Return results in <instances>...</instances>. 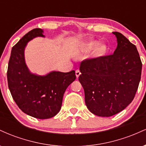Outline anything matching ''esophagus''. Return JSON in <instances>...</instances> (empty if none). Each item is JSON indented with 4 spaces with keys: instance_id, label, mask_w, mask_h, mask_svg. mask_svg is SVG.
I'll list each match as a JSON object with an SVG mask.
<instances>
[{
    "instance_id": "1",
    "label": "esophagus",
    "mask_w": 146,
    "mask_h": 146,
    "mask_svg": "<svg viewBox=\"0 0 146 146\" xmlns=\"http://www.w3.org/2000/svg\"><path fill=\"white\" fill-rule=\"evenodd\" d=\"M80 74H81V72L80 71V70H76V71H75V75H76L77 78H79Z\"/></svg>"
}]
</instances>
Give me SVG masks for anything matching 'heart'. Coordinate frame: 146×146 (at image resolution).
<instances>
[{"label": "heart", "mask_w": 146, "mask_h": 146, "mask_svg": "<svg viewBox=\"0 0 146 146\" xmlns=\"http://www.w3.org/2000/svg\"><path fill=\"white\" fill-rule=\"evenodd\" d=\"M98 42L94 40H90L87 42L86 44H84V48L86 50H90L93 48H94L97 44H98ZM106 51V46L104 44H100L98 47L96 48L94 52V56L95 57H100L103 56L104 54Z\"/></svg>", "instance_id": "obj_1"}]
</instances>
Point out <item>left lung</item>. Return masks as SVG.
Returning a JSON list of instances; mask_svg holds the SVG:
<instances>
[{"instance_id": "8db88e82", "label": "left lung", "mask_w": 146, "mask_h": 146, "mask_svg": "<svg viewBox=\"0 0 146 146\" xmlns=\"http://www.w3.org/2000/svg\"><path fill=\"white\" fill-rule=\"evenodd\" d=\"M113 54L88 58L80 64L79 81L84 90L87 108L95 115L110 117L131 103L141 75L136 46L119 32Z\"/></svg>"}]
</instances>
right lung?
I'll return each instance as SVG.
<instances>
[{
    "label": "right lung",
    "mask_w": 146,
    "mask_h": 146,
    "mask_svg": "<svg viewBox=\"0 0 146 146\" xmlns=\"http://www.w3.org/2000/svg\"><path fill=\"white\" fill-rule=\"evenodd\" d=\"M43 30L33 29L12 47L7 68V82L11 96L22 111L38 119H48L59 113L63 95L76 78L75 71H52L44 76L30 73L24 51L29 41L44 37Z\"/></svg>",
    "instance_id": "right-lung-1"
}]
</instances>
